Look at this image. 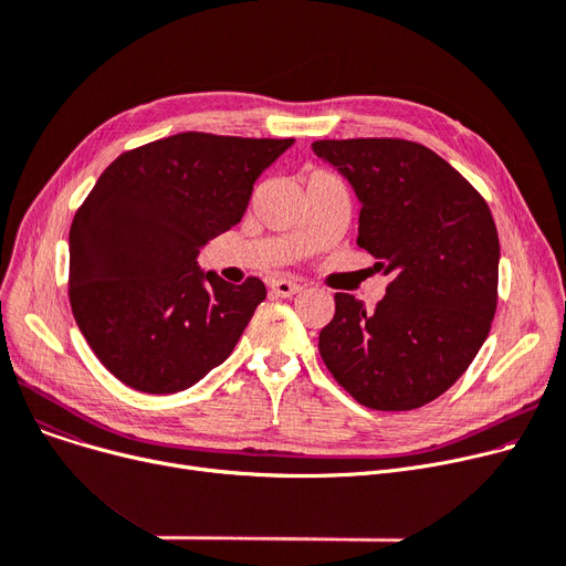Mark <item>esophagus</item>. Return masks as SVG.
I'll return each instance as SVG.
<instances>
[{"mask_svg": "<svg viewBox=\"0 0 566 566\" xmlns=\"http://www.w3.org/2000/svg\"><path fill=\"white\" fill-rule=\"evenodd\" d=\"M271 289H273L275 295H280V298H291V295L303 291V284L291 282V280H275V282L271 284Z\"/></svg>", "mask_w": 566, "mask_h": 566, "instance_id": "34e87169", "label": "esophagus"}]
</instances>
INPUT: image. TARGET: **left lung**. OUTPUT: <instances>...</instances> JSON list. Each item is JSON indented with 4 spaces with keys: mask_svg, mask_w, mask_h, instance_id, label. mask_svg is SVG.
<instances>
[{
    "mask_svg": "<svg viewBox=\"0 0 566 566\" xmlns=\"http://www.w3.org/2000/svg\"><path fill=\"white\" fill-rule=\"evenodd\" d=\"M314 154L358 195V245L390 275L367 310L335 293L318 353L374 410L420 408L461 378L497 307L500 241L484 197L431 148L397 137L318 139Z\"/></svg>",
    "mask_w": 566,
    "mask_h": 566,
    "instance_id": "8db88e82",
    "label": "left lung"
}]
</instances>
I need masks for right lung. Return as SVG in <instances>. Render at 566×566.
Returning <instances> with one entry per match:
<instances>
[{"instance_id":"1","label":"right lung","mask_w":566,"mask_h":566,"mask_svg":"<svg viewBox=\"0 0 566 566\" xmlns=\"http://www.w3.org/2000/svg\"><path fill=\"white\" fill-rule=\"evenodd\" d=\"M293 139L178 133L118 156L71 224L69 298L105 369L146 395H174L222 365L265 298L229 284L199 248L241 222L259 174Z\"/></svg>"}]
</instances>
